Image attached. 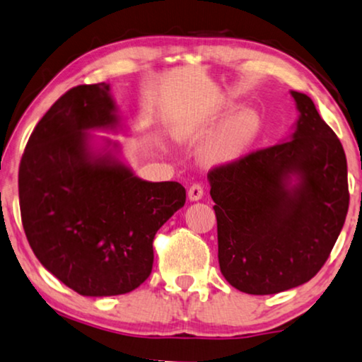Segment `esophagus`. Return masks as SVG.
Wrapping results in <instances>:
<instances>
[{"mask_svg": "<svg viewBox=\"0 0 362 362\" xmlns=\"http://www.w3.org/2000/svg\"><path fill=\"white\" fill-rule=\"evenodd\" d=\"M202 197H203V188L198 185V183H195V185H192L190 188H188V200L190 202L202 200Z\"/></svg>", "mask_w": 362, "mask_h": 362, "instance_id": "1", "label": "esophagus"}]
</instances>
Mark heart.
Instances as JSON below:
<instances>
[{
    "mask_svg": "<svg viewBox=\"0 0 362 362\" xmlns=\"http://www.w3.org/2000/svg\"><path fill=\"white\" fill-rule=\"evenodd\" d=\"M261 131L262 116L256 108L234 111L223 121L220 128L208 141L205 160L210 165L233 164L251 149Z\"/></svg>",
    "mask_w": 362,
    "mask_h": 362,
    "instance_id": "b5f03b06",
    "label": "heart"
}]
</instances>
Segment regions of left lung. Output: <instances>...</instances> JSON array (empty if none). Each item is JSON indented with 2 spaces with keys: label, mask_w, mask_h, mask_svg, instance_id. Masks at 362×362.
Returning <instances> with one entry per match:
<instances>
[{
  "label": "left lung",
  "mask_w": 362,
  "mask_h": 362,
  "mask_svg": "<svg viewBox=\"0 0 362 362\" xmlns=\"http://www.w3.org/2000/svg\"><path fill=\"white\" fill-rule=\"evenodd\" d=\"M290 95L298 118L287 139L208 174L221 274L244 293L308 282L327 262L348 213L343 146L310 96Z\"/></svg>",
  "instance_id": "obj_1"
}]
</instances>
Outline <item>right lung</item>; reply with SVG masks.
Segmentation results:
<instances>
[{
  "instance_id": "right-lung-1",
  "label": "right lung",
  "mask_w": 362,
  "mask_h": 362,
  "mask_svg": "<svg viewBox=\"0 0 362 362\" xmlns=\"http://www.w3.org/2000/svg\"><path fill=\"white\" fill-rule=\"evenodd\" d=\"M110 83L80 85L55 101L19 165L24 233L47 271L85 297L128 293L149 277L159 228L185 205L179 182L137 177L118 141L93 132L128 126Z\"/></svg>"
}]
</instances>
